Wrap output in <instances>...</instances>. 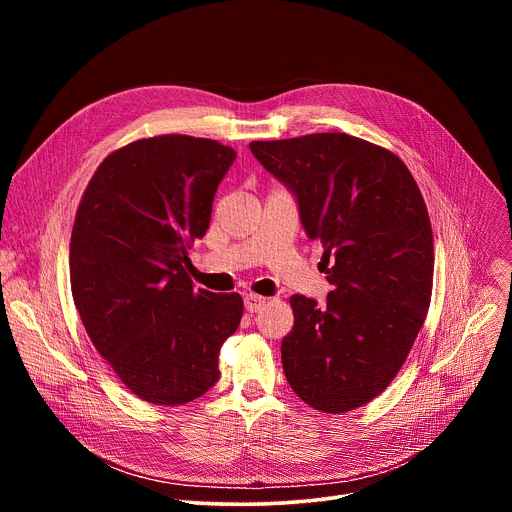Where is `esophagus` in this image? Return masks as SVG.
I'll list each match as a JSON object with an SVG mask.
<instances>
[{
  "instance_id": "1",
  "label": "esophagus",
  "mask_w": 512,
  "mask_h": 512,
  "mask_svg": "<svg viewBox=\"0 0 512 512\" xmlns=\"http://www.w3.org/2000/svg\"><path fill=\"white\" fill-rule=\"evenodd\" d=\"M265 306V298H261V296H257V294H247L245 296V310L247 312H259L261 308Z\"/></svg>"
}]
</instances>
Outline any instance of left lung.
I'll return each instance as SVG.
<instances>
[{"instance_id": "8db88e82", "label": "left lung", "mask_w": 512, "mask_h": 512, "mask_svg": "<svg viewBox=\"0 0 512 512\" xmlns=\"http://www.w3.org/2000/svg\"><path fill=\"white\" fill-rule=\"evenodd\" d=\"M249 148L294 194L332 285L324 306L291 296L285 379L314 409H356L395 379L429 308L433 237L419 186L395 154L346 133Z\"/></svg>"}]
</instances>
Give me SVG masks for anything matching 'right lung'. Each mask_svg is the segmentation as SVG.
Here are the masks:
<instances>
[{
	"mask_svg": "<svg viewBox=\"0 0 512 512\" xmlns=\"http://www.w3.org/2000/svg\"><path fill=\"white\" fill-rule=\"evenodd\" d=\"M231 145L190 135L133 141L103 160L77 210L70 287L87 334L139 399L184 405L221 377L239 294L194 289L188 249L202 239Z\"/></svg>",
	"mask_w": 512,
	"mask_h": 512,
	"instance_id": "add662e5",
	"label": "right lung"
}]
</instances>
